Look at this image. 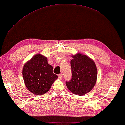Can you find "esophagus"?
Returning a JSON list of instances; mask_svg holds the SVG:
<instances>
[{"label":"esophagus","instance_id":"obj_1","mask_svg":"<svg viewBox=\"0 0 125 125\" xmlns=\"http://www.w3.org/2000/svg\"><path fill=\"white\" fill-rule=\"evenodd\" d=\"M58 78L59 79H60V80H61V79H62V77H63V74H58Z\"/></svg>","mask_w":125,"mask_h":125}]
</instances>
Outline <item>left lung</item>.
<instances>
[{
  "instance_id": "obj_1",
  "label": "left lung",
  "mask_w": 125,
  "mask_h": 125,
  "mask_svg": "<svg viewBox=\"0 0 125 125\" xmlns=\"http://www.w3.org/2000/svg\"><path fill=\"white\" fill-rule=\"evenodd\" d=\"M72 57V79L66 81V84L73 94L82 96L90 92L96 84L97 70L94 61L86 55L77 53Z\"/></svg>"
}]
</instances>
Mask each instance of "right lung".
I'll return each mask as SVG.
<instances>
[{"label": "right lung", "mask_w": 125, "mask_h": 125, "mask_svg": "<svg viewBox=\"0 0 125 125\" xmlns=\"http://www.w3.org/2000/svg\"><path fill=\"white\" fill-rule=\"evenodd\" d=\"M22 74L25 86L34 94H45L58 78L53 73V67L48 63L47 57L41 54L35 55L25 63Z\"/></svg>", "instance_id": "add662e5"}]
</instances>
